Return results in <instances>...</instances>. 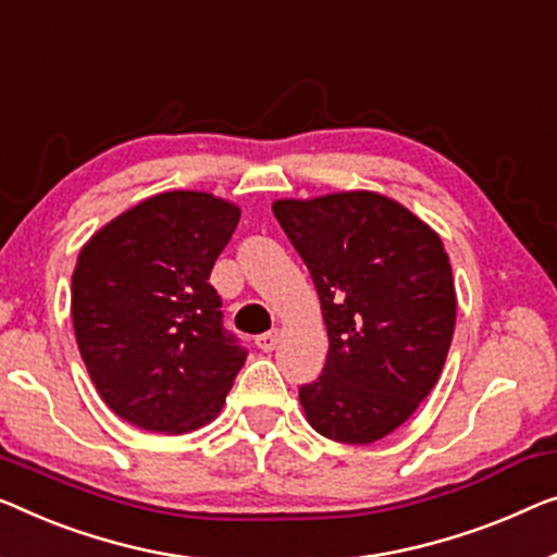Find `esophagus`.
Returning <instances> with one entry per match:
<instances>
[{
	"label": "esophagus",
	"mask_w": 557,
	"mask_h": 557,
	"mask_svg": "<svg viewBox=\"0 0 557 557\" xmlns=\"http://www.w3.org/2000/svg\"><path fill=\"white\" fill-rule=\"evenodd\" d=\"M277 339H280V332L272 327V330H268V332H262V335H257V339H255V345L260 347V350H264V352H270V350H275V345H277Z\"/></svg>",
	"instance_id": "1"
}]
</instances>
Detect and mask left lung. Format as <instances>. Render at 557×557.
Here are the masks:
<instances>
[{
    "label": "left lung",
    "instance_id": "left-lung-1",
    "mask_svg": "<svg viewBox=\"0 0 557 557\" xmlns=\"http://www.w3.org/2000/svg\"><path fill=\"white\" fill-rule=\"evenodd\" d=\"M272 212L318 287L330 350L300 387L310 425L368 445L435 387L455 330L447 252L410 210L375 193L280 199Z\"/></svg>",
    "mask_w": 557,
    "mask_h": 557
}]
</instances>
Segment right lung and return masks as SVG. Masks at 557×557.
<instances>
[{
  "label": "right lung",
  "instance_id": "add662e5",
  "mask_svg": "<svg viewBox=\"0 0 557 557\" xmlns=\"http://www.w3.org/2000/svg\"><path fill=\"white\" fill-rule=\"evenodd\" d=\"M239 210L207 193H162L82 247L72 275L74 335L102 400L149 433L214 420L247 350L222 325L210 272Z\"/></svg>",
  "mask_w": 557,
  "mask_h": 557
}]
</instances>
